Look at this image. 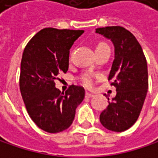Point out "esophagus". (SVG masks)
Listing matches in <instances>:
<instances>
[{
	"instance_id": "34e87169",
	"label": "esophagus",
	"mask_w": 158,
	"mask_h": 158,
	"mask_svg": "<svg viewBox=\"0 0 158 158\" xmlns=\"http://www.w3.org/2000/svg\"><path fill=\"white\" fill-rule=\"evenodd\" d=\"M85 97L86 98H91V97H93V94H91L89 92H85Z\"/></svg>"
}]
</instances>
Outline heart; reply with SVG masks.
Instances as JSON below:
<instances>
[{"label": "heart", "mask_w": 158, "mask_h": 158, "mask_svg": "<svg viewBox=\"0 0 158 158\" xmlns=\"http://www.w3.org/2000/svg\"><path fill=\"white\" fill-rule=\"evenodd\" d=\"M106 43H105V42H99L96 48L101 47V46H102V45H106ZM80 81L82 82V84H83L85 86H88V88H90V86L92 85V84H93L92 76H91L89 73H85V74H83V75L80 77Z\"/></svg>", "instance_id": "b5f03b06"}]
</instances>
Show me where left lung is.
<instances>
[{"label": "left lung", "instance_id": "left-lung-1", "mask_svg": "<svg viewBox=\"0 0 158 158\" xmlns=\"http://www.w3.org/2000/svg\"><path fill=\"white\" fill-rule=\"evenodd\" d=\"M96 33L114 44L115 59L108 81L117 90L116 97L102 111L100 122L110 131L123 132L137 122L142 109L148 89L147 61L137 38L125 28L107 26L97 28Z\"/></svg>", "mask_w": 158, "mask_h": 158}]
</instances>
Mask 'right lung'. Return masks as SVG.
I'll list each match as a JSON object with an SVG mask.
<instances>
[{
    "instance_id": "right-lung-1",
    "label": "right lung",
    "mask_w": 158,
    "mask_h": 158,
    "mask_svg": "<svg viewBox=\"0 0 158 158\" xmlns=\"http://www.w3.org/2000/svg\"><path fill=\"white\" fill-rule=\"evenodd\" d=\"M83 30L44 28L27 43L22 53L19 89L33 122L48 133L72 125L75 109L85 98L81 85H72L64 93L54 80L69 69V49Z\"/></svg>"
}]
</instances>
